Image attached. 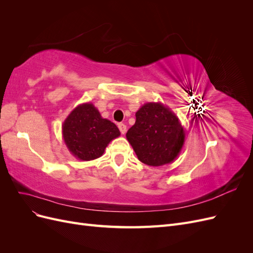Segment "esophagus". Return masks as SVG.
Segmentation results:
<instances>
[{
  "instance_id": "34e87169",
  "label": "esophagus",
  "mask_w": 253,
  "mask_h": 253,
  "mask_svg": "<svg viewBox=\"0 0 253 253\" xmlns=\"http://www.w3.org/2000/svg\"><path fill=\"white\" fill-rule=\"evenodd\" d=\"M118 127H119L120 133H121L122 135H125V134L126 133V126L125 124H119V125H118Z\"/></svg>"
}]
</instances>
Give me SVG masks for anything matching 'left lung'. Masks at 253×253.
I'll list each match as a JSON object with an SVG mask.
<instances>
[{"label":"left lung","instance_id":"obj_1","mask_svg":"<svg viewBox=\"0 0 253 253\" xmlns=\"http://www.w3.org/2000/svg\"><path fill=\"white\" fill-rule=\"evenodd\" d=\"M126 139L141 163L160 167L172 163L185 143V131L169 106L147 102L136 112Z\"/></svg>","mask_w":253,"mask_h":253}]
</instances>
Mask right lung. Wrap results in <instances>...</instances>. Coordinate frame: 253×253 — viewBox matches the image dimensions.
Returning <instances> with one entry per match:
<instances>
[{"label": "right lung", "instance_id": "add662e5", "mask_svg": "<svg viewBox=\"0 0 253 253\" xmlns=\"http://www.w3.org/2000/svg\"><path fill=\"white\" fill-rule=\"evenodd\" d=\"M119 136L116 125L102 118L90 102L76 106L62 125V137L68 151L83 162L102 156L108 144Z\"/></svg>", "mask_w": 253, "mask_h": 253}]
</instances>
